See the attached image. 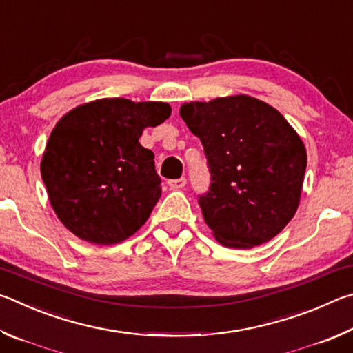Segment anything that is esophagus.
Returning <instances> with one entry per match:
<instances>
[{
    "instance_id": "34e87169",
    "label": "esophagus",
    "mask_w": 353,
    "mask_h": 353,
    "mask_svg": "<svg viewBox=\"0 0 353 353\" xmlns=\"http://www.w3.org/2000/svg\"><path fill=\"white\" fill-rule=\"evenodd\" d=\"M168 185H170V188H172V190H181V188L185 187V185H187V179H185V177L171 179V181H168Z\"/></svg>"
}]
</instances>
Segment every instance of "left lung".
Instances as JSON below:
<instances>
[{"instance_id": "1", "label": "left lung", "mask_w": 353, "mask_h": 353, "mask_svg": "<svg viewBox=\"0 0 353 353\" xmlns=\"http://www.w3.org/2000/svg\"><path fill=\"white\" fill-rule=\"evenodd\" d=\"M181 117L204 146L212 182L199 205L214 238L235 249L272 240L301 199V137L279 110L246 94L183 104Z\"/></svg>"}]
</instances>
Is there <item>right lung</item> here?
<instances>
[{"mask_svg":"<svg viewBox=\"0 0 353 353\" xmlns=\"http://www.w3.org/2000/svg\"><path fill=\"white\" fill-rule=\"evenodd\" d=\"M171 115L166 103L97 99L63 115L41 159V179L57 218L81 240L115 244L146 223L162 194L145 128Z\"/></svg>","mask_w":353,"mask_h":353,"instance_id":"add662e5","label":"right lung"}]
</instances>
